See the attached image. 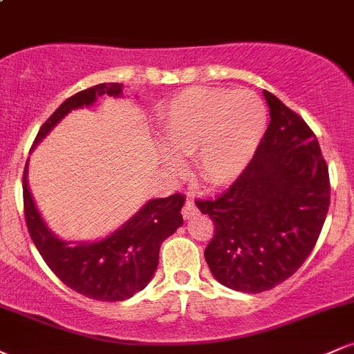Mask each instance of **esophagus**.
<instances>
[{"label": "esophagus", "instance_id": "1", "mask_svg": "<svg viewBox=\"0 0 354 354\" xmlns=\"http://www.w3.org/2000/svg\"><path fill=\"white\" fill-rule=\"evenodd\" d=\"M183 218L185 219H191V218H194L198 214V208H196V205H194L193 201H186V205L183 206Z\"/></svg>", "mask_w": 354, "mask_h": 354}]
</instances>
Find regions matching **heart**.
<instances>
[{
	"mask_svg": "<svg viewBox=\"0 0 354 354\" xmlns=\"http://www.w3.org/2000/svg\"><path fill=\"white\" fill-rule=\"evenodd\" d=\"M266 109L248 89L189 88L161 109V135L177 156L196 157L198 174L206 185L226 186L241 176L261 141ZM173 171L181 161L165 154Z\"/></svg>",
	"mask_w": 354,
	"mask_h": 354,
	"instance_id": "heart-1",
	"label": "heart"
}]
</instances>
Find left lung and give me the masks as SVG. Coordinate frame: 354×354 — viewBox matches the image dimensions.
<instances>
[{
    "instance_id": "1",
    "label": "left lung",
    "mask_w": 354,
    "mask_h": 354,
    "mask_svg": "<svg viewBox=\"0 0 354 354\" xmlns=\"http://www.w3.org/2000/svg\"><path fill=\"white\" fill-rule=\"evenodd\" d=\"M263 95L271 120L253 160L225 194L196 203L216 228L205 250L211 273L243 293L293 276L330 208V174L315 133L274 95Z\"/></svg>"
}]
</instances>
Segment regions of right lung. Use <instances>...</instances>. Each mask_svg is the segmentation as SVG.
<instances>
[{"instance_id":"obj_1","label":"right lung","mask_w":354,"mask_h":354,"mask_svg":"<svg viewBox=\"0 0 354 354\" xmlns=\"http://www.w3.org/2000/svg\"><path fill=\"white\" fill-rule=\"evenodd\" d=\"M123 96L121 83H101L63 101L36 135L31 151L73 109L88 108L101 96ZM28 163L23 174L24 218L35 246L51 271L76 293L98 301H123L151 281L160 261L161 243L183 225L180 193L146 201L140 209L108 236L95 241L59 238L46 225L28 183Z\"/></svg>"}]
</instances>
